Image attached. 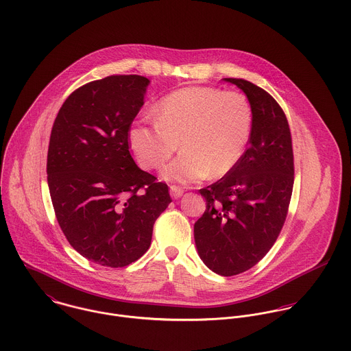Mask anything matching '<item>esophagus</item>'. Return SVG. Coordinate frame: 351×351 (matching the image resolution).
Masks as SVG:
<instances>
[{
  "instance_id": "34e87169",
  "label": "esophagus",
  "mask_w": 351,
  "mask_h": 351,
  "mask_svg": "<svg viewBox=\"0 0 351 351\" xmlns=\"http://www.w3.org/2000/svg\"><path fill=\"white\" fill-rule=\"evenodd\" d=\"M170 195L173 199H180L184 195V189L181 186L177 185H171L170 186Z\"/></svg>"
}]
</instances>
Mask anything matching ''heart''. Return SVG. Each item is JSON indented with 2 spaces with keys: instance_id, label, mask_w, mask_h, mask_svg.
<instances>
[{
  "instance_id": "heart-1",
  "label": "heart",
  "mask_w": 351,
  "mask_h": 351,
  "mask_svg": "<svg viewBox=\"0 0 351 351\" xmlns=\"http://www.w3.org/2000/svg\"><path fill=\"white\" fill-rule=\"evenodd\" d=\"M152 116V124L132 125L131 147L139 165L154 170L177 151L180 142L182 151L163 169V177L181 184L231 173L247 149L254 121L243 93L212 86L178 89L156 104Z\"/></svg>"
}]
</instances>
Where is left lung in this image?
<instances>
[{
  "label": "left lung",
  "mask_w": 351,
  "mask_h": 351,
  "mask_svg": "<svg viewBox=\"0 0 351 351\" xmlns=\"http://www.w3.org/2000/svg\"><path fill=\"white\" fill-rule=\"evenodd\" d=\"M245 92L254 112L249 149L237 167L200 189L206 200L195 223L202 262L231 277L255 266L277 241L295 181L292 136L287 116L266 90L242 78H224Z\"/></svg>",
  "instance_id": "8db88e82"
}]
</instances>
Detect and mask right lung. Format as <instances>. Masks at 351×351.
Here are the masks:
<instances>
[{
	"mask_svg": "<svg viewBox=\"0 0 351 351\" xmlns=\"http://www.w3.org/2000/svg\"><path fill=\"white\" fill-rule=\"evenodd\" d=\"M149 84L142 75L85 84L63 102L51 130L47 182L56 220L71 247L101 266L138 261L171 202L169 186L130 152Z\"/></svg>",
	"mask_w": 351,
	"mask_h": 351,
	"instance_id": "right-lung-1",
	"label": "right lung"
}]
</instances>
